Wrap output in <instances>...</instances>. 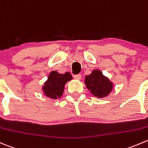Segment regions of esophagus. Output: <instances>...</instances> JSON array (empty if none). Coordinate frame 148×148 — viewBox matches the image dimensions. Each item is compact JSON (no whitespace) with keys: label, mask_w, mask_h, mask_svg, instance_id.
<instances>
[{"label":"esophagus","mask_w":148,"mask_h":148,"mask_svg":"<svg viewBox=\"0 0 148 148\" xmlns=\"http://www.w3.org/2000/svg\"><path fill=\"white\" fill-rule=\"evenodd\" d=\"M74 78L76 79H79V80L81 79V78H82L81 74H77V75H74Z\"/></svg>","instance_id":"obj_1"}]
</instances>
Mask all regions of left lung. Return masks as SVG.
<instances>
[{
	"mask_svg": "<svg viewBox=\"0 0 148 148\" xmlns=\"http://www.w3.org/2000/svg\"><path fill=\"white\" fill-rule=\"evenodd\" d=\"M84 83L91 94L99 98L107 97L114 87L112 82L97 69L93 70L90 75L86 76Z\"/></svg>",
	"mask_w": 148,
	"mask_h": 148,
	"instance_id": "1",
	"label": "left lung"
}]
</instances>
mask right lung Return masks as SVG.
<instances>
[{
    "mask_svg": "<svg viewBox=\"0 0 148 148\" xmlns=\"http://www.w3.org/2000/svg\"><path fill=\"white\" fill-rule=\"evenodd\" d=\"M71 79L72 76L69 72L59 74L58 71H53L48 75L47 81L44 83L42 90L46 97L58 99L62 96L65 84Z\"/></svg>",
    "mask_w": 148,
    "mask_h": 148,
    "instance_id": "obj_1",
    "label": "right lung"
}]
</instances>
